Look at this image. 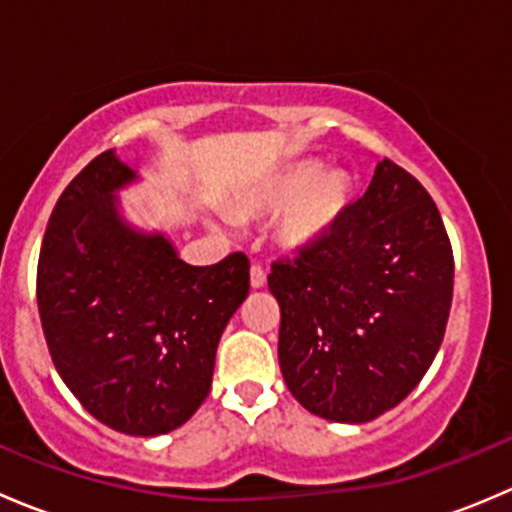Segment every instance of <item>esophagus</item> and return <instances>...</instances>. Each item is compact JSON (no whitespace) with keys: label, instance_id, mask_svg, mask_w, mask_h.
<instances>
[{"label":"esophagus","instance_id":"1","mask_svg":"<svg viewBox=\"0 0 512 512\" xmlns=\"http://www.w3.org/2000/svg\"><path fill=\"white\" fill-rule=\"evenodd\" d=\"M250 285L255 289H262L267 285V272L262 270L260 265H252L250 267Z\"/></svg>","mask_w":512,"mask_h":512}]
</instances>
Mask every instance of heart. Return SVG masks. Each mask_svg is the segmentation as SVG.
I'll use <instances>...</instances> for the list:
<instances>
[{"instance_id":"1","label":"heart","mask_w":512,"mask_h":512,"mask_svg":"<svg viewBox=\"0 0 512 512\" xmlns=\"http://www.w3.org/2000/svg\"><path fill=\"white\" fill-rule=\"evenodd\" d=\"M354 203V183L342 170H324L319 160L289 165L280 175L247 195L245 205L265 213H282L280 240L302 250L327 240Z\"/></svg>"}]
</instances>
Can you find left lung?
<instances>
[{"label":"left lung","instance_id":"left-lung-1","mask_svg":"<svg viewBox=\"0 0 512 512\" xmlns=\"http://www.w3.org/2000/svg\"><path fill=\"white\" fill-rule=\"evenodd\" d=\"M267 285L294 399L327 421L366 423L416 389L441 347L451 242L426 188L384 158L344 223L275 262Z\"/></svg>","mask_w":512,"mask_h":512}]
</instances>
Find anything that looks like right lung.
Here are the masks:
<instances>
[{
    "label": "right lung",
    "instance_id": "1",
    "mask_svg": "<svg viewBox=\"0 0 512 512\" xmlns=\"http://www.w3.org/2000/svg\"><path fill=\"white\" fill-rule=\"evenodd\" d=\"M136 180L116 151L71 180L41 242L36 302L79 404L113 431L160 436L208 399L220 337L250 292V260H180L163 232L123 218L118 190Z\"/></svg>",
    "mask_w": 512,
    "mask_h": 512
}]
</instances>
